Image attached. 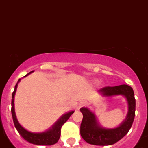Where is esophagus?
Masks as SVG:
<instances>
[{
	"label": "esophagus",
	"mask_w": 148,
	"mask_h": 148,
	"mask_svg": "<svg viewBox=\"0 0 148 148\" xmlns=\"http://www.w3.org/2000/svg\"><path fill=\"white\" fill-rule=\"evenodd\" d=\"M86 104H87V102H86V101H81L80 102H79V108H81V107H82V106H86Z\"/></svg>",
	"instance_id": "obj_1"
}]
</instances>
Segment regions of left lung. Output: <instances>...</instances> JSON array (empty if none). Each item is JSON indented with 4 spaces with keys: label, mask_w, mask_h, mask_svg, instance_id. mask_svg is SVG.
Wrapping results in <instances>:
<instances>
[{
    "label": "left lung",
    "mask_w": 148,
    "mask_h": 148,
    "mask_svg": "<svg viewBox=\"0 0 148 148\" xmlns=\"http://www.w3.org/2000/svg\"><path fill=\"white\" fill-rule=\"evenodd\" d=\"M104 97L123 95L128 104V112L123 122L116 128H104L97 122L96 116L87 108H81L83 115L80 125V134L88 143L94 145H111L122 139L130 129L135 117L136 99L133 88L127 85L104 87L99 90Z\"/></svg>",
    "instance_id": "left-lung-1"
}]
</instances>
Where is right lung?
Here are the masks:
<instances>
[{"mask_svg": "<svg viewBox=\"0 0 148 148\" xmlns=\"http://www.w3.org/2000/svg\"><path fill=\"white\" fill-rule=\"evenodd\" d=\"M33 71L29 72V74H26L24 77H26L29 75V74H31ZM21 79L18 80L17 84L15 85L14 87V90L12 93V115L13 122H14V126L20 135L27 142L29 143L34 144V145H51L57 143L58 140L60 139L61 134V127H62V125L69 119V118L71 116V114L74 112V110L70 111V112L67 113V114H64L63 116L60 117V119H58V121L54 124L52 126L51 128L49 129L47 131L42 133H32L28 131L25 128L22 127L18 122V119L16 118L15 112H14V94H15L16 90H17V87H18V84L20 82Z\"/></svg>", "mask_w": 148, "mask_h": 148, "instance_id": "right-lung-1", "label": "right lung"}]
</instances>
